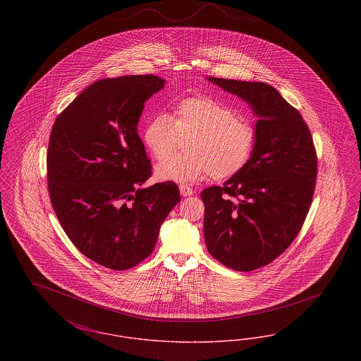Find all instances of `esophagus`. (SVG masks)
<instances>
[{"label": "esophagus", "mask_w": 361, "mask_h": 361, "mask_svg": "<svg viewBox=\"0 0 361 361\" xmlns=\"http://www.w3.org/2000/svg\"><path fill=\"white\" fill-rule=\"evenodd\" d=\"M180 192H181L183 196H190V195H193V189L190 188L187 184H181V185H180Z\"/></svg>", "instance_id": "1"}]
</instances>
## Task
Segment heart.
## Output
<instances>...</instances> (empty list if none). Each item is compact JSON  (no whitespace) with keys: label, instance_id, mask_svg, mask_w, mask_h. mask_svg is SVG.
<instances>
[{"label":"heart","instance_id":"1","mask_svg":"<svg viewBox=\"0 0 361 361\" xmlns=\"http://www.w3.org/2000/svg\"><path fill=\"white\" fill-rule=\"evenodd\" d=\"M183 137L189 138V153L169 160ZM143 142L155 159L169 160L157 168L162 180L193 183L209 176L227 180L250 161L257 128L231 105L209 94H196L176 104L172 116L158 114L147 121Z\"/></svg>","mask_w":361,"mask_h":361}]
</instances>
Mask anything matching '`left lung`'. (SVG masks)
Here are the masks:
<instances>
[{
  "label": "left lung",
  "mask_w": 361,
  "mask_h": 361,
  "mask_svg": "<svg viewBox=\"0 0 361 361\" xmlns=\"http://www.w3.org/2000/svg\"><path fill=\"white\" fill-rule=\"evenodd\" d=\"M252 105L257 142L247 165L224 187L202 192L204 238L224 267L250 272L290 246L307 216L318 173L309 126L274 86L208 78Z\"/></svg>",
  "instance_id": "8db88e82"
}]
</instances>
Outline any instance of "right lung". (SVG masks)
Instances as JSON below:
<instances>
[{
    "instance_id": "obj_1",
    "label": "right lung",
    "mask_w": 361,
    "mask_h": 361,
    "mask_svg": "<svg viewBox=\"0 0 361 361\" xmlns=\"http://www.w3.org/2000/svg\"><path fill=\"white\" fill-rule=\"evenodd\" d=\"M164 84L153 74L99 80L52 126V208L73 245L114 271L130 269L152 255L161 224L181 199L173 181L140 188L153 168L137 121L146 100Z\"/></svg>"
}]
</instances>
